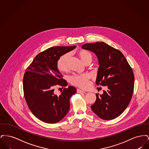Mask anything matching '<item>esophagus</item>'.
Wrapping results in <instances>:
<instances>
[{"mask_svg":"<svg viewBox=\"0 0 149 149\" xmlns=\"http://www.w3.org/2000/svg\"><path fill=\"white\" fill-rule=\"evenodd\" d=\"M77 92L79 93H85V91H84L83 90H81V89H77Z\"/></svg>","mask_w":149,"mask_h":149,"instance_id":"34e87169","label":"esophagus"}]
</instances>
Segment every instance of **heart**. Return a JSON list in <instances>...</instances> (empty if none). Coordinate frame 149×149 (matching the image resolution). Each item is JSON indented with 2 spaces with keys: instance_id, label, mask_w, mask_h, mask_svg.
I'll return each mask as SVG.
<instances>
[{
  "instance_id": "obj_1",
  "label": "heart",
  "mask_w": 149,
  "mask_h": 149,
  "mask_svg": "<svg viewBox=\"0 0 149 149\" xmlns=\"http://www.w3.org/2000/svg\"><path fill=\"white\" fill-rule=\"evenodd\" d=\"M77 55L85 65L91 63L93 57L92 54L86 50H79L77 52ZM69 61V55L68 54H65L60 57L57 63V68L58 70L64 72L68 71ZM90 79L91 75L89 74H86L73 75L70 78V80L72 85L77 86L83 89H85L89 85Z\"/></svg>"
}]
</instances>
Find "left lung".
<instances>
[{
  "label": "left lung",
  "instance_id": "left-lung-1",
  "mask_svg": "<svg viewBox=\"0 0 149 149\" xmlns=\"http://www.w3.org/2000/svg\"><path fill=\"white\" fill-rule=\"evenodd\" d=\"M81 48L97 57L99 68L96 84L108 88L102 94H96L91 108L104 120L114 119L123 112L132 98L135 82L132 69L120 51L106 43H85Z\"/></svg>",
  "mask_w": 149,
  "mask_h": 149
}]
</instances>
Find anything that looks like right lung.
Masks as SVG:
<instances>
[{"label": "right lung", "instance_id": "obj_1", "mask_svg": "<svg viewBox=\"0 0 149 149\" xmlns=\"http://www.w3.org/2000/svg\"><path fill=\"white\" fill-rule=\"evenodd\" d=\"M76 47L55 46L38 54L26 69L23 80L24 98L29 109L40 120L55 123L61 120L70 109V99L75 87L64 88L59 96L54 86H66V81L57 68L59 58Z\"/></svg>", "mask_w": 149, "mask_h": 149}]
</instances>
